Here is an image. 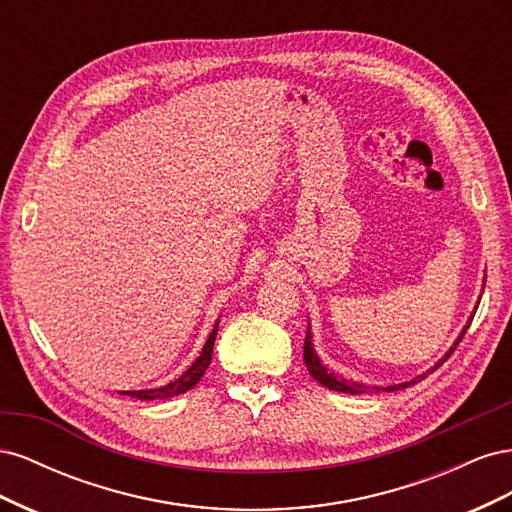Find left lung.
Listing matches in <instances>:
<instances>
[{"label":"left lung","mask_w":512,"mask_h":512,"mask_svg":"<svg viewBox=\"0 0 512 512\" xmlns=\"http://www.w3.org/2000/svg\"><path fill=\"white\" fill-rule=\"evenodd\" d=\"M472 320V318H470ZM470 329V322H468V327L463 329V333L459 335V339L455 342V346L446 352V356L444 359L440 361V363H436V367H431L429 371H436L448 356H451L453 352H455V348L459 346V342L463 339V335H466V331ZM303 361H305V365H307V369H309V374L314 376V380H318L322 386H327V389H331V391H339V393H350V395H356V393H365V391H369V386H363V384H359V382H352V380H344L342 376H335L333 371H329L327 367H324L320 361H318V356H316V352H314V346H312V333H309V327H307V333H305V346H303ZM427 374H423V376H418V378H414V380H410V382H401V384H395V386H386V389H380V386H371V391H399V389H406V386H412L414 382H418V380H423Z\"/></svg>","instance_id":"1"}]
</instances>
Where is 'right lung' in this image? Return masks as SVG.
Returning <instances> with one entry per match:
<instances>
[{"label": "right lung", "mask_w": 512, "mask_h": 512, "mask_svg": "<svg viewBox=\"0 0 512 512\" xmlns=\"http://www.w3.org/2000/svg\"><path fill=\"white\" fill-rule=\"evenodd\" d=\"M215 335H218V324H215V329L211 331L207 344L200 352L198 359L194 361V365L185 371L181 378H177L175 382H170L166 386H160V389H147V391H126V395L136 397V399H143V401H151V399H168V397H175L181 395L185 391H190L192 386L203 378V374L207 371L209 363H211V352H213V344H215Z\"/></svg>", "instance_id": "add662e5"}]
</instances>
